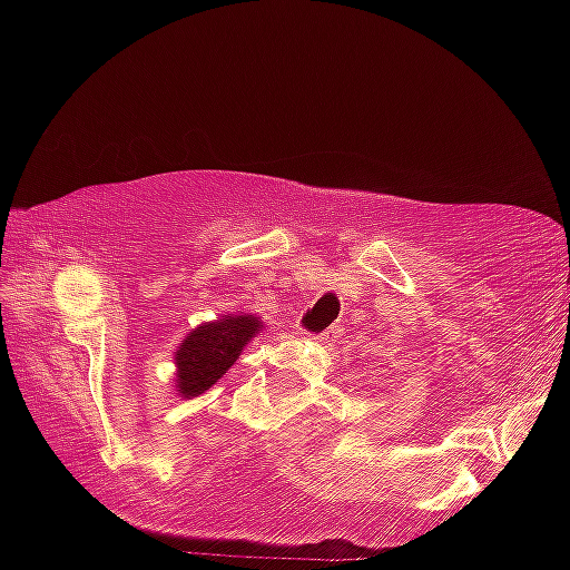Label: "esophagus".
<instances>
[{
    "instance_id": "1",
    "label": "esophagus",
    "mask_w": 570,
    "mask_h": 570,
    "mask_svg": "<svg viewBox=\"0 0 570 570\" xmlns=\"http://www.w3.org/2000/svg\"><path fill=\"white\" fill-rule=\"evenodd\" d=\"M337 337H340V326H330V330L318 332V335L313 337V340H316V343H326V345H330V343H335Z\"/></svg>"
}]
</instances>
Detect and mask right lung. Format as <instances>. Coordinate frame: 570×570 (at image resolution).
<instances>
[{"instance_id": "add662e5", "label": "right lung", "mask_w": 570, "mask_h": 570, "mask_svg": "<svg viewBox=\"0 0 570 570\" xmlns=\"http://www.w3.org/2000/svg\"><path fill=\"white\" fill-rule=\"evenodd\" d=\"M259 332L254 316H225L219 322L203 324L176 351L179 367V394L198 396L233 367L244 345Z\"/></svg>"}]
</instances>
